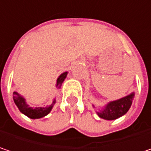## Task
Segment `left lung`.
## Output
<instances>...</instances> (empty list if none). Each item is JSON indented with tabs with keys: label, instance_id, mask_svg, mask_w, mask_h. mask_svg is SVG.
<instances>
[{
	"label": "left lung",
	"instance_id": "8db88e82",
	"mask_svg": "<svg viewBox=\"0 0 151 151\" xmlns=\"http://www.w3.org/2000/svg\"><path fill=\"white\" fill-rule=\"evenodd\" d=\"M134 95V93H132L131 94L126 95L125 97H123L121 99L107 103L102 110L97 112L98 116L106 120H113L119 119L128 112L132 106Z\"/></svg>",
	"mask_w": 151,
	"mask_h": 151
}]
</instances>
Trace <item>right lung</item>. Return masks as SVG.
Returning a JSON list of instances; mask_svg holds the SVG:
<instances>
[{"instance_id": "add662e5", "label": "right lung", "mask_w": 151, "mask_h": 151, "mask_svg": "<svg viewBox=\"0 0 151 151\" xmlns=\"http://www.w3.org/2000/svg\"><path fill=\"white\" fill-rule=\"evenodd\" d=\"M68 75V72H63V74H61L59 76V77L58 78L57 80V85L56 87L58 88H60L61 86H62V83L63 82L64 79L66 78ZM13 99H14V101L15 103V105L17 106V107L19 108V110L25 115H27L28 118L30 119H40V118H43L45 116H46L47 114L50 113V112L51 111L54 104L56 103V100L53 101V102L51 103L50 106H45V107H32V106H29V105H27V101H26V99L24 97H22L21 95H19L17 92H14L13 93Z\"/></svg>"}]
</instances>
